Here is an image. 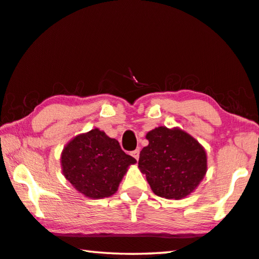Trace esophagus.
Returning <instances> with one entry per match:
<instances>
[{"label":"esophagus","mask_w":259,"mask_h":259,"mask_svg":"<svg viewBox=\"0 0 259 259\" xmlns=\"http://www.w3.org/2000/svg\"><path fill=\"white\" fill-rule=\"evenodd\" d=\"M131 155H133V157H134L135 159H136V160H138V159H139V150L136 149L135 151L131 152Z\"/></svg>","instance_id":"esophagus-1"}]
</instances>
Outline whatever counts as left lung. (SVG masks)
<instances>
[{"mask_svg":"<svg viewBox=\"0 0 259 259\" xmlns=\"http://www.w3.org/2000/svg\"><path fill=\"white\" fill-rule=\"evenodd\" d=\"M149 145L138 167L152 191L167 199H181L198 187L207 170V158L198 141L179 128L158 126L146 134Z\"/></svg>","mask_w":259,"mask_h":259,"instance_id":"obj_1","label":"left lung"}]
</instances>
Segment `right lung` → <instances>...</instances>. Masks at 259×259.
<instances>
[{
	"mask_svg": "<svg viewBox=\"0 0 259 259\" xmlns=\"http://www.w3.org/2000/svg\"><path fill=\"white\" fill-rule=\"evenodd\" d=\"M136 159L122 151L116 139L98 128L72 138L61 154L64 178L89 198L110 197Z\"/></svg>",
	"mask_w": 259,
	"mask_h": 259,
	"instance_id": "obj_1",
	"label": "right lung"
}]
</instances>
